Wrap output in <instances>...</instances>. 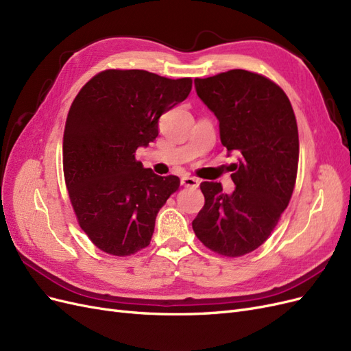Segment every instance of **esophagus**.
<instances>
[{
	"label": "esophagus",
	"instance_id": "1",
	"mask_svg": "<svg viewBox=\"0 0 351 351\" xmlns=\"http://www.w3.org/2000/svg\"><path fill=\"white\" fill-rule=\"evenodd\" d=\"M182 186L190 187V189H197L199 187V180L195 177H182Z\"/></svg>",
	"mask_w": 351,
	"mask_h": 351
}]
</instances>
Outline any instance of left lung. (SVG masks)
<instances>
[{
    "mask_svg": "<svg viewBox=\"0 0 351 351\" xmlns=\"http://www.w3.org/2000/svg\"><path fill=\"white\" fill-rule=\"evenodd\" d=\"M195 88L217 117L222 146L240 159L231 195L221 183H200L205 205L193 231L210 250L243 256L271 236L291 199L299 165L294 111L278 84L247 70L195 79Z\"/></svg>",
    "mask_w": 351,
    "mask_h": 351,
    "instance_id": "8db88e82",
    "label": "left lung"
}]
</instances>
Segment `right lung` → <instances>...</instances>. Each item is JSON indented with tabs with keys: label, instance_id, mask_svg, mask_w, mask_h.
<instances>
[{
	"label": "right lung",
	"instance_id": "add662e5",
	"mask_svg": "<svg viewBox=\"0 0 351 351\" xmlns=\"http://www.w3.org/2000/svg\"><path fill=\"white\" fill-rule=\"evenodd\" d=\"M192 79L105 70L73 101L62 139L69 196L80 228L105 253L129 256L151 243L155 219L180 186L134 154L158 136L159 117L183 102Z\"/></svg>",
	"mask_w": 351,
	"mask_h": 351
}]
</instances>
